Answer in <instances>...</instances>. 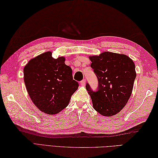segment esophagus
I'll return each mask as SVG.
<instances>
[{"label": "esophagus", "mask_w": 158, "mask_h": 158, "mask_svg": "<svg viewBox=\"0 0 158 158\" xmlns=\"http://www.w3.org/2000/svg\"><path fill=\"white\" fill-rule=\"evenodd\" d=\"M86 80L85 79H84V80H82L81 82H80V84H81L82 86H84L86 84Z\"/></svg>", "instance_id": "1"}]
</instances>
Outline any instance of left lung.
I'll return each instance as SVG.
<instances>
[{
    "mask_svg": "<svg viewBox=\"0 0 158 158\" xmlns=\"http://www.w3.org/2000/svg\"><path fill=\"white\" fill-rule=\"evenodd\" d=\"M98 80V90L93 92L87 84L93 108L105 117L117 114L131 95L136 77L133 61L125 54L105 52L89 56Z\"/></svg>",
    "mask_w": 158,
    "mask_h": 158,
    "instance_id": "obj_1",
    "label": "left lung"
}]
</instances>
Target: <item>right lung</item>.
<instances>
[{
    "mask_svg": "<svg viewBox=\"0 0 158 158\" xmlns=\"http://www.w3.org/2000/svg\"><path fill=\"white\" fill-rule=\"evenodd\" d=\"M66 57L55 59L52 52L31 59L23 69L26 89L32 102L48 114H56L68 105L78 88Z\"/></svg>",
    "mask_w": 158,
    "mask_h": 158,
    "instance_id": "add662e5",
    "label": "right lung"
}]
</instances>
